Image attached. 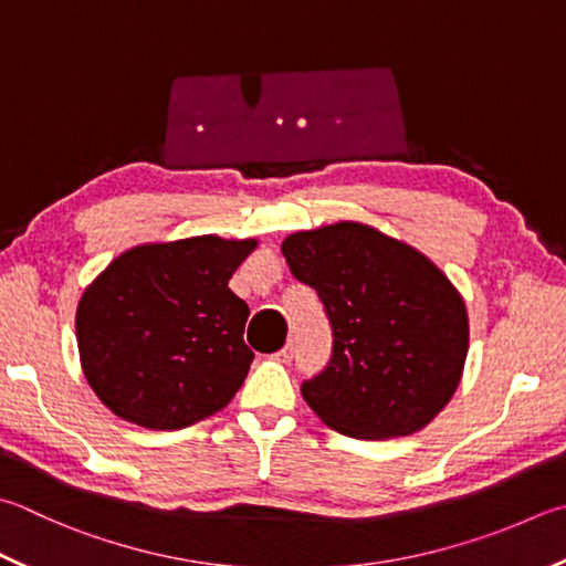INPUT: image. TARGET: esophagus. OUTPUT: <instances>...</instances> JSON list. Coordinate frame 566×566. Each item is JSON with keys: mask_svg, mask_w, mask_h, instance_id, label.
Here are the masks:
<instances>
[{"mask_svg": "<svg viewBox=\"0 0 566 566\" xmlns=\"http://www.w3.org/2000/svg\"><path fill=\"white\" fill-rule=\"evenodd\" d=\"M274 358H276V361H282V364H290L292 361V358H294V342H292V338L280 348V352L274 354Z\"/></svg>", "mask_w": 566, "mask_h": 566, "instance_id": "1", "label": "esophagus"}]
</instances>
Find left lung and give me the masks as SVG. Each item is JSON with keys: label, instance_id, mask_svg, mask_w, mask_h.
Listing matches in <instances>:
<instances>
[{"label": "left lung", "instance_id": "8db88e82", "mask_svg": "<svg viewBox=\"0 0 566 566\" xmlns=\"http://www.w3.org/2000/svg\"><path fill=\"white\" fill-rule=\"evenodd\" d=\"M282 252L332 324V358L302 384L338 433L381 440L426 428L460 384L465 302L426 254L361 222L294 232Z\"/></svg>", "mask_w": 566, "mask_h": 566}]
</instances>
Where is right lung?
<instances>
[{
    "label": "right lung",
    "mask_w": 566,
    "mask_h": 566,
    "mask_svg": "<svg viewBox=\"0 0 566 566\" xmlns=\"http://www.w3.org/2000/svg\"><path fill=\"white\" fill-rule=\"evenodd\" d=\"M256 240L214 234L140 244L86 286L76 310L81 368L118 418L178 430L218 413L248 378L250 306L228 282Z\"/></svg>",
    "instance_id": "right-lung-1"
}]
</instances>
